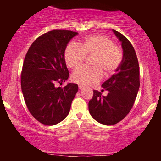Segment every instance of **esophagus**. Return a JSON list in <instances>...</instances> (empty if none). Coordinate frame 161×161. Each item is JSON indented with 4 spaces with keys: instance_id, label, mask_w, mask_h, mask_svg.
Instances as JSON below:
<instances>
[{
    "instance_id": "obj_1",
    "label": "esophagus",
    "mask_w": 161,
    "mask_h": 161,
    "mask_svg": "<svg viewBox=\"0 0 161 161\" xmlns=\"http://www.w3.org/2000/svg\"><path fill=\"white\" fill-rule=\"evenodd\" d=\"M83 86H81V85H79V89H82L83 88Z\"/></svg>"
}]
</instances>
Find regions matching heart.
<instances>
[{"label":"heart","instance_id":"heart-1","mask_svg":"<svg viewBox=\"0 0 161 161\" xmlns=\"http://www.w3.org/2000/svg\"><path fill=\"white\" fill-rule=\"evenodd\" d=\"M64 61L69 68L82 65L86 58L91 60L92 67H80L73 72L72 80L81 86H93L106 77L112 75L118 69L123 59L121 47L103 35H94L86 37L82 42L70 43L64 50Z\"/></svg>","mask_w":161,"mask_h":161}]
</instances>
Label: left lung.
Instances as JSON below:
<instances>
[{
    "instance_id": "1",
    "label": "left lung",
    "mask_w": 161,
    "mask_h": 161,
    "mask_svg": "<svg viewBox=\"0 0 161 161\" xmlns=\"http://www.w3.org/2000/svg\"><path fill=\"white\" fill-rule=\"evenodd\" d=\"M113 31L121 42L123 59L115 74L102 84L103 88L108 91L107 96L102 97L99 91L94 90L93 97L89 102L92 116L107 126L119 123L127 116L140 86L139 64L134 48L124 35Z\"/></svg>"
}]
</instances>
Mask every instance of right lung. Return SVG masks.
<instances>
[{
	"mask_svg": "<svg viewBox=\"0 0 161 161\" xmlns=\"http://www.w3.org/2000/svg\"><path fill=\"white\" fill-rule=\"evenodd\" d=\"M77 34L69 30H53L38 37L25 54L20 76L24 100L32 116L47 126L66 118L78 91L77 84L55 86L69 77L64 50Z\"/></svg>",
	"mask_w": 161,
	"mask_h": 161,
	"instance_id": "1",
	"label": "right lung"
}]
</instances>
